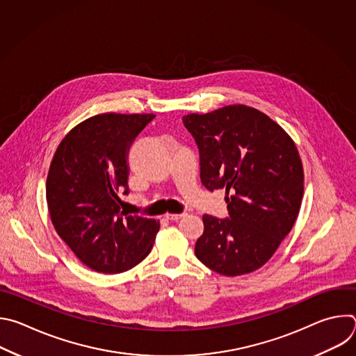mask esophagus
Here are the masks:
<instances>
[{"instance_id": "34e87169", "label": "esophagus", "mask_w": 356, "mask_h": 356, "mask_svg": "<svg viewBox=\"0 0 356 356\" xmlns=\"http://www.w3.org/2000/svg\"><path fill=\"white\" fill-rule=\"evenodd\" d=\"M165 217L170 221H179L181 217H184V214H166Z\"/></svg>"}]
</instances>
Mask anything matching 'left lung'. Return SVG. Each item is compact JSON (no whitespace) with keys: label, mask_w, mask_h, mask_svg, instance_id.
Instances as JSON below:
<instances>
[{"label":"left lung","mask_w":356,"mask_h":356,"mask_svg":"<svg viewBox=\"0 0 356 356\" xmlns=\"http://www.w3.org/2000/svg\"><path fill=\"white\" fill-rule=\"evenodd\" d=\"M183 124L200 150L201 183L225 188L229 214L202 216L197 259L224 276L262 268L300 211L304 173L296 143L266 114L242 104L188 114Z\"/></svg>","instance_id":"8db88e82"}]
</instances>
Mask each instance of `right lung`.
<instances>
[{
  "instance_id": "obj_1",
  "label": "right lung",
  "mask_w": 356,
  "mask_h": 356,
  "mask_svg": "<svg viewBox=\"0 0 356 356\" xmlns=\"http://www.w3.org/2000/svg\"><path fill=\"white\" fill-rule=\"evenodd\" d=\"M154 114H98L59 143L46 180V201L58 235L98 273H121L154 246L159 221L121 211L128 194V149Z\"/></svg>"
}]
</instances>
